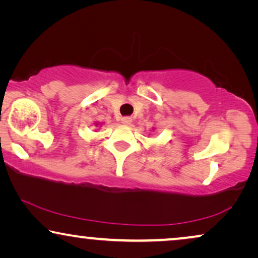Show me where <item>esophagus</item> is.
<instances>
[{
    "label": "esophagus",
    "instance_id": "1",
    "mask_svg": "<svg viewBox=\"0 0 258 258\" xmlns=\"http://www.w3.org/2000/svg\"><path fill=\"white\" fill-rule=\"evenodd\" d=\"M121 122L123 123L124 125H130L133 123V118L132 117H123L121 119Z\"/></svg>",
    "mask_w": 258,
    "mask_h": 258
}]
</instances>
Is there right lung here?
Returning <instances> with one entry per match:
<instances>
[{"label":"right lung","instance_id":"obj_1","mask_svg":"<svg viewBox=\"0 0 258 258\" xmlns=\"http://www.w3.org/2000/svg\"><path fill=\"white\" fill-rule=\"evenodd\" d=\"M95 125H98V123H95Z\"/></svg>","mask_w":258,"mask_h":258}]
</instances>
